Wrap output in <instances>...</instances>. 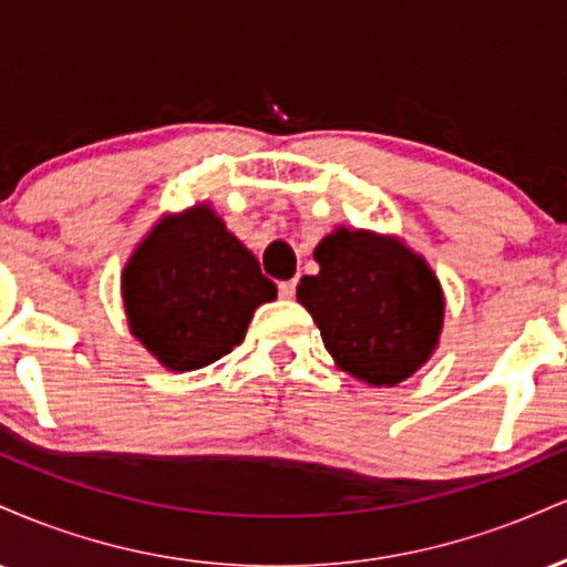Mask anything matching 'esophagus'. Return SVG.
<instances>
[{
    "instance_id": "obj_1",
    "label": "esophagus",
    "mask_w": 567,
    "mask_h": 567,
    "mask_svg": "<svg viewBox=\"0 0 567 567\" xmlns=\"http://www.w3.org/2000/svg\"><path fill=\"white\" fill-rule=\"evenodd\" d=\"M296 279H288V282H279V296L285 298V301H290L292 296H296Z\"/></svg>"
}]
</instances>
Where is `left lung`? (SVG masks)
<instances>
[{
  "instance_id": "obj_1",
  "label": "left lung",
  "mask_w": 567,
  "mask_h": 567,
  "mask_svg": "<svg viewBox=\"0 0 567 567\" xmlns=\"http://www.w3.org/2000/svg\"><path fill=\"white\" fill-rule=\"evenodd\" d=\"M320 275L301 277L298 303L351 379L396 386L440 347L445 292L421 252L394 234L336 226L315 247Z\"/></svg>"
}]
</instances>
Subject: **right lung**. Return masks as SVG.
Returning a JSON list of instances; mask_svg holds the SVG:
<instances>
[{
  "label": "right lung",
  "mask_w": 567,
  "mask_h": 567,
  "mask_svg": "<svg viewBox=\"0 0 567 567\" xmlns=\"http://www.w3.org/2000/svg\"><path fill=\"white\" fill-rule=\"evenodd\" d=\"M275 298L277 285L207 199L165 213L122 269L130 333L173 373L229 354L258 306Z\"/></svg>",
  "instance_id": "1"
}]
</instances>
